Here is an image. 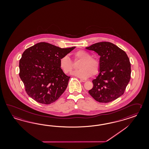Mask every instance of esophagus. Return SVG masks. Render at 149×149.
<instances>
[{
  "label": "esophagus",
  "instance_id": "1",
  "mask_svg": "<svg viewBox=\"0 0 149 149\" xmlns=\"http://www.w3.org/2000/svg\"><path fill=\"white\" fill-rule=\"evenodd\" d=\"M81 81H82V82H85L87 81V80H85V79H81Z\"/></svg>",
  "mask_w": 149,
  "mask_h": 149
}]
</instances>
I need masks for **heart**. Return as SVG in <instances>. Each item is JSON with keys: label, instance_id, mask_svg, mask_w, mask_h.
Masks as SVG:
<instances>
[{"label": "heart", "instance_id": "1", "mask_svg": "<svg viewBox=\"0 0 149 149\" xmlns=\"http://www.w3.org/2000/svg\"><path fill=\"white\" fill-rule=\"evenodd\" d=\"M75 60H81L79 68L80 69L73 72L72 74L81 79H86L96 75L100 68V62L97 58L91 57V55L86 51L80 50L74 53ZM60 67L65 74L70 73L73 68V63L69 56L65 55L60 60Z\"/></svg>", "mask_w": 149, "mask_h": 149}]
</instances>
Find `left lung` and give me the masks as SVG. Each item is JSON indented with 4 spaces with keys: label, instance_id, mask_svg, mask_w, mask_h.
<instances>
[{
    "label": "left lung",
    "instance_id": "left-lung-1",
    "mask_svg": "<svg viewBox=\"0 0 149 149\" xmlns=\"http://www.w3.org/2000/svg\"><path fill=\"white\" fill-rule=\"evenodd\" d=\"M100 58V68L89 94L97 101L108 103L123 94L131 77V65L126 53L109 42H100L86 48Z\"/></svg>",
    "mask_w": 149,
    "mask_h": 149
}]
</instances>
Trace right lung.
<instances>
[{"mask_svg": "<svg viewBox=\"0 0 149 149\" xmlns=\"http://www.w3.org/2000/svg\"><path fill=\"white\" fill-rule=\"evenodd\" d=\"M75 48H61L42 42L24 52L19 61V76L29 97L45 104L60 97L70 78L60 68V60Z\"/></svg>", "mask_w": 149, "mask_h": 149, "instance_id": "1", "label": "right lung"}]
</instances>
